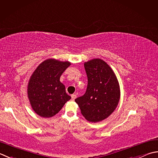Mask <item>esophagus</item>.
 <instances>
[{
  "label": "esophagus",
  "mask_w": 158,
  "mask_h": 158,
  "mask_svg": "<svg viewBox=\"0 0 158 158\" xmlns=\"http://www.w3.org/2000/svg\"><path fill=\"white\" fill-rule=\"evenodd\" d=\"M76 97H77V96H76V94H72L71 95V98H72V100L73 101H74L76 98Z\"/></svg>",
  "instance_id": "1"
}]
</instances>
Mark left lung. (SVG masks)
Instances as JSON below:
<instances>
[{
	"mask_svg": "<svg viewBox=\"0 0 158 158\" xmlns=\"http://www.w3.org/2000/svg\"><path fill=\"white\" fill-rule=\"evenodd\" d=\"M88 77L85 93L75 100L82 115L92 123L107 118L120 100V86L114 71L106 61L93 59L84 63Z\"/></svg>",
	"mask_w": 158,
	"mask_h": 158,
	"instance_id": "8db88e82",
	"label": "left lung"
}]
</instances>
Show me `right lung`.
<instances>
[{
    "label": "right lung",
    "instance_id": "right-lung-1",
    "mask_svg": "<svg viewBox=\"0 0 158 158\" xmlns=\"http://www.w3.org/2000/svg\"><path fill=\"white\" fill-rule=\"evenodd\" d=\"M70 65L69 61L48 59L34 71L28 83L31 106L38 115L50 118L61 110L71 97L66 92L60 77Z\"/></svg>",
    "mask_w": 158,
    "mask_h": 158
}]
</instances>
